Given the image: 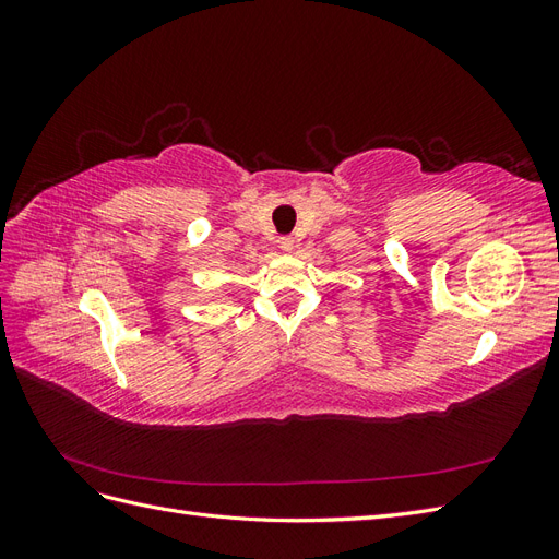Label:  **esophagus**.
I'll return each mask as SVG.
<instances>
[{
    "mask_svg": "<svg viewBox=\"0 0 559 559\" xmlns=\"http://www.w3.org/2000/svg\"><path fill=\"white\" fill-rule=\"evenodd\" d=\"M277 245H280L282 251H292L296 247V240L292 238V235H282V238L277 240Z\"/></svg>",
    "mask_w": 559,
    "mask_h": 559,
    "instance_id": "esophagus-1",
    "label": "esophagus"
}]
</instances>
